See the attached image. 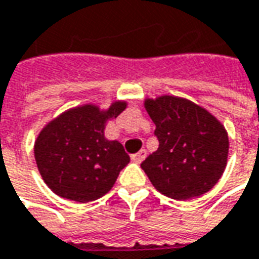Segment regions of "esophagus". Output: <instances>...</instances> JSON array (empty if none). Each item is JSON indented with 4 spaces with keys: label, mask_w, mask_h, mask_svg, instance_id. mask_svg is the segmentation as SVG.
<instances>
[{
    "label": "esophagus",
    "mask_w": 259,
    "mask_h": 259,
    "mask_svg": "<svg viewBox=\"0 0 259 259\" xmlns=\"http://www.w3.org/2000/svg\"><path fill=\"white\" fill-rule=\"evenodd\" d=\"M146 157V150L145 149H142L140 152L138 153H135V155H132V160L135 162V163H140V162H143V159Z\"/></svg>",
    "instance_id": "esophagus-1"
}]
</instances>
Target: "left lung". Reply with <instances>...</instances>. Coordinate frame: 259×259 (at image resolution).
I'll use <instances>...</instances> for the list:
<instances>
[{"instance_id": "1", "label": "left lung", "mask_w": 259, "mask_h": 259, "mask_svg": "<svg viewBox=\"0 0 259 259\" xmlns=\"http://www.w3.org/2000/svg\"><path fill=\"white\" fill-rule=\"evenodd\" d=\"M143 106L159 139L157 150L140 165L152 185L176 201L212 189L228 163L225 126L205 107L179 96L146 97Z\"/></svg>"}]
</instances>
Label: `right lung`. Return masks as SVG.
I'll return each instance as SVG.
<instances>
[{
	"label": "right lung",
	"mask_w": 259,
	"mask_h": 259,
	"mask_svg": "<svg viewBox=\"0 0 259 259\" xmlns=\"http://www.w3.org/2000/svg\"><path fill=\"white\" fill-rule=\"evenodd\" d=\"M126 107V100H114L107 109L85 103L67 109L40 130L34 157L42 181L56 195L85 203L112 189L130 157L120 142L104 136V129Z\"/></svg>",
	"instance_id": "add662e5"
}]
</instances>
